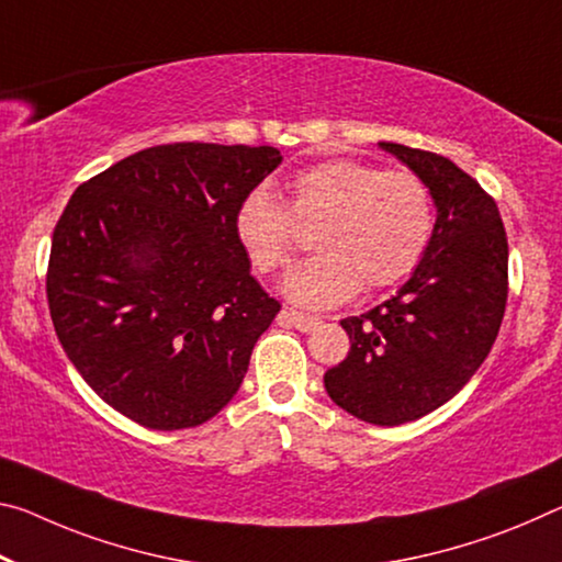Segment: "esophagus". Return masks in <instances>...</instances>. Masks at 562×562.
<instances>
[{
	"instance_id": "1",
	"label": "esophagus",
	"mask_w": 562,
	"mask_h": 562,
	"mask_svg": "<svg viewBox=\"0 0 562 562\" xmlns=\"http://www.w3.org/2000/svg\"><path fill=\"white\" fill-rule=\"evenodd\" d=\"M280 325H292L297 327L300 333H313V329L319 325V317H313L307 313H297V310H282L278 317Z\"/></svg>"
}]
</instances>
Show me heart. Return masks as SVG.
Listing matches in <instances>:
<instances>
[{"label": "heart", "mask_w": 562, "mask_h": 562, "mask_svg": "<svg viewBox=\"0 0 562 562\" xmlns=\"http://www.w3.org/2000/svg\"><path fill=\"white\" fill-rule=\"evenodd\" d=\"M317 225L319 255L282 282L284 295L305 307H335L358 290H382L423 262L435 235V200L413 169H382L360 159H327L300 169L288 204L257 187L235 212V237L257 272L288 267L297 228Z\"/></svg>", "instance_id": "heart-1"}]
</instances>
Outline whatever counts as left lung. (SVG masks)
I'll use <instances>...</instances> for the list:
<instances>
[{
    "label": "left lung",
    "mask_w": 562,
    "mask_h": 562,
    "mask_svg": "<svg viewBox=\"0 0 562 562\" xmlns=\"http://www.w3.org/2000/svg\"><path fill=\"white\" fill-rule=\"evenodd\" d=\"M380 147L430 187L435 235L395 297L342 319L350 352L325 390L358 420L393 427L448 403L485 362L505 315L507 235L495 200L448 157Z\"/></svg>",
    "instance_id": "left-lung-1"
}]
</instances>
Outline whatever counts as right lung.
Masks as SVG:
<instances>
[{
    "label": "right lung",
    "mask_w": 562,
    "mask_h": 562,
    "mask_svg": "<svg viewBox=\"0 0 562 562\" xmlns=\"http://www.w3.org/2000/svg\"><path fill=\"white\" fill-rule=\"evenodd\" d=\"M280 149L175 142L79 184L52 235L47 302L79 375L149 430L215 417L280 302L237 245L235 212Z\"/></svg>",
    "instance_id": "add662e5"
}]
</instances>
